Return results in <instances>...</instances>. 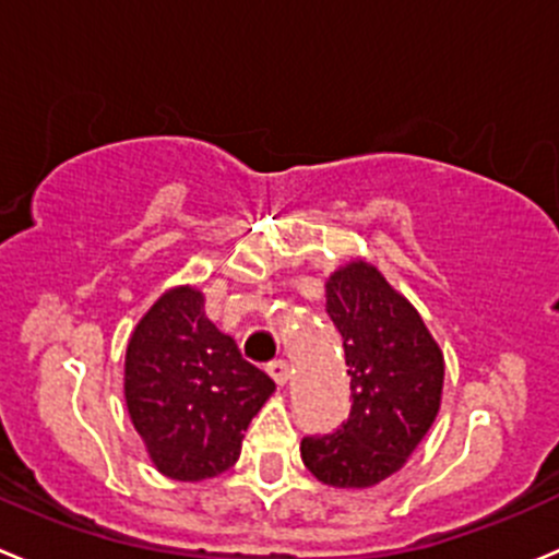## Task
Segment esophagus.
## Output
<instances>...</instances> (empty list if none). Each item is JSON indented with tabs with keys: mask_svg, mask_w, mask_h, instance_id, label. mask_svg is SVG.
I'll return each mask as SVG.
<instances>
[{
	"mask_svg": "<svg viewBox=\"0 0 559 559\" xmlns=\"http://www.w3.org/2000/svg\"><path fill=\"white\" fill-rule=\"evenodd\" d=\"M267 371H270V377H273L275 379V384H286V382H289V362H286V360H273V362H270V366H267Z\"/></svg>",
	"mask_w": 559,
	"mask_h": 559,
	"instance_id": "1",
	"label": "esophagus"
}]
</instances>
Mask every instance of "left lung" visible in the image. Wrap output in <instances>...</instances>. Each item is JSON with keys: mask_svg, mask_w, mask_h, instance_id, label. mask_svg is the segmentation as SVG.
Masks as SVG:
<instances>
[{"mask_svg": "<svg viewBox=\"0 0 559 559\" xmlns=\"http://www.w3.org/2000/svg\"><path fill=\"white\" fill-rule=\"evenodd\" d=\"M344 338L352 409L333 435L302 437V464L338 489H368L404 467L440 412L445 360L429 328L373 264L349 262L324 284Z\"/></svg>", "mask_w": 559, "mask_h": 559, "instance_id": "obj_1", "label": "left lung"}]
</instances>
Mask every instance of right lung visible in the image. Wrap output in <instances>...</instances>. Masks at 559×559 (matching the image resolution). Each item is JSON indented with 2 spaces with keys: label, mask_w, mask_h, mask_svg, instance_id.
<instances>
[{
  "label": "right lung",
  "mask_w": 559,
  "mask_h": 559,
  "mask_svg": "<svg viewBox=\"0 0 559 559\" xmlns=\"http://www.w3.org/2000/svg\"><path fill=\"white\" fill-rule=\"evenodd\" d=\"M275 382L242 360L235 338L204 317V295L177 286L135 324L124 355L130 420L158 473L215 478L240 459L242 431Z\"/></svg>",
  "instance_id": "add662e5"
}]
</instances>
